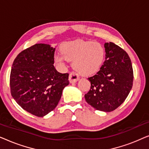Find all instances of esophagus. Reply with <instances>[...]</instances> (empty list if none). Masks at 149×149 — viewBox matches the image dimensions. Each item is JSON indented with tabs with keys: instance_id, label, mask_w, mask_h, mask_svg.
I'll return each instance as SVG.
<instances>
[{
	"instance_id": "obj_1",
	"label": "esophagus",
	"mask_w": 149,
	"mask_h": 149,
	"mask_svg": "<svg viewBox=\"0 0 149 149\" xmlns=\"http://www.w3.org/2000/svg\"><path fill=\"white\" fill-rule=\"evenodd\" d=\"M68 80H69V82H70V83H76L77 81H78V80H79L78 76H77V75L74 72L70 73V74H69Z\"/></svg>"
}]
</instances>
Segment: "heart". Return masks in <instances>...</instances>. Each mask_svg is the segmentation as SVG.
<instances>
[{
	"label": "heart",
	"instance_id": "1",
	"mask_svg": "<svg viewBox=\"0 0 149 149\" xmlns=\"http://www.w3.org/2000/svg\"><path fill=\"white\" fill-rule=\"evenodd\" d=\"M61 54L54 56L57 65L63 66L65 61L72 62V68L81 76H89L97 72L102 66L105 50L97 42L75 40L64 42L60 47Z\"/></svg>",
	"mask_w": 149,
	"mask_h": 149
}]
</instances>
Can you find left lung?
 <instances>
[{
	"mask_svg": "<svg viewBox=\"0 0 149 149\" xmlns=\"http://www.w3.org/2000/svg\"><path fill=\"white\" fill-rule=\"evenodd\" d=\"M106 60L98 72L88 78L91 88L85 100L95 110L111 112L125 101L133 85L132 62L123 49L105 42Z\"/></svg>",
	"mask_w": 149,
	"mask_h": 149,
	"instance_id": "obj_1",
	"label": "left lung"
}]
</instances>
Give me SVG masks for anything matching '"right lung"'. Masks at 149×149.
I'll return each instance as SVG.
<instances>
[{"label":"right lung","mask_w":149,"mask_h":149,"mask_svg":"<svg viewBox=\"0 0 149 149\" xmlns=\"http://www.w3.org/2000/svg\"><path fill=\"white\" fill-rule=\"evenodd\" d=\"M55 50L51 45L36 44L18 54L12 65V97L37 117H44L57 107L69 84L68 73L58 72L54 66Z\"/></svg>","instance_id":"add662e5"}]
</instances>
